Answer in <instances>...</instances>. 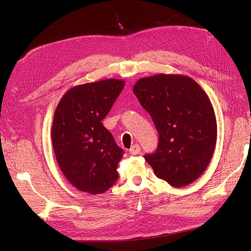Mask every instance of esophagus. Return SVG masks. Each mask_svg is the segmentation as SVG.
I'll list each match as a JSON object with an SVG mask.
<instances>
[{"mask_svg":"<svg viewBox=\"0 0 251 251\" xmlns=\"http://www.w3.org/2000/svg\"><path fill=\"white\" fill-rule=\"evenodd\" d=\"M129 152H130L131 154H133V155L138 154V153L140 152V147L138 146V144H134V146L129 150Z\"/></svg>","mask_w":251,"mask_h":251,"instance_id":"esophagus-1","label":"esophagus"}]
</instances>
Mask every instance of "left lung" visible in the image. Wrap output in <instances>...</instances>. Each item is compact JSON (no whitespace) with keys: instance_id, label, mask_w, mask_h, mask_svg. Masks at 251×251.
Instances as JSON below:
<instances>
[{"instance_id":"1","label":"left lung","mask_w":251,"mask_h":251,"mask_svg":"<svg viewBox=\"0 0 251 251\" xmlns=\"http://www.w3.org/2000/svg\"><path fill=\"white\" fill-rule=\"evenodd\" d=\"M133 92L159 133L156 151L144 155L156 177L174 187L194 182L217 141L216 116L204 90L188 76L157 74L139 79Z\"/></svg>"}]
</instances>
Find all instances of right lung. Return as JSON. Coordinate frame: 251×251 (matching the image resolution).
<instances>
[{
  "label": "right lung",
  "mask_w": 251,
  "mask_h": 251,
  "mask_svg": "<svg viewBox=\"0 0 251 251\" xmlns=\"http://www.w3.org/2000/svg\"><path fill=\"white\" fill-rule=\"evenodd\" d=\"M125 85L119 79L77 85L61 99L51 127L58 165L78 190L100 194L117 181L123 156L113 135L101 123Z\"/></svg>",
  "instance_id": "obj_1"
}]
</instances>
